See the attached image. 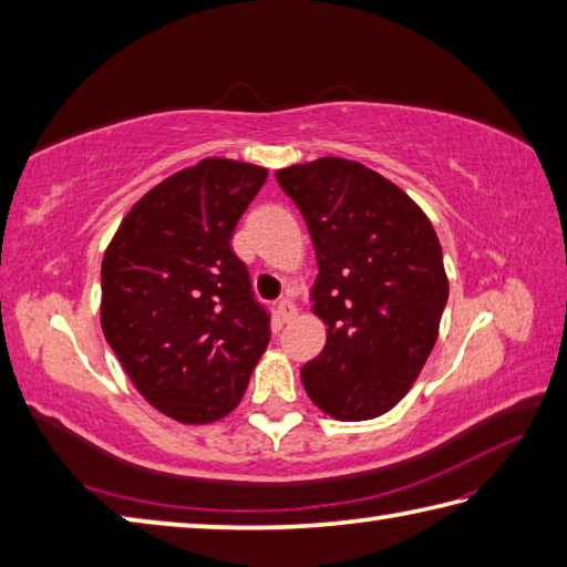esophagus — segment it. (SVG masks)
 Masks as SVG:
<instances>
[{
	"label": "esophagus",
	"instance_id": "obj_1",
	"mask_svg": "<svg viewBox=\"0 0 567 567\" xmlns=\"http://www.w3.org/2000/svg\"><path fill=\"white\" fill-rule=\"evenodd\" d=\"M277 315H280L282 321H290L297 317V307L290 302V299H280V305H277Z\"/></svg>",
	"mask_w": 567,
	"mask_h": 567
}]
</instances>
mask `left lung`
Returning <instances> with one entry per match:
<instances>
[{
  "label": "left lung",
  "mask_w": 567,
  "mask_h": 567,
  "mask_svg": "<svg viewBox=\"0 0 567 567\" xmlns=\"http://www.w3.org/2000/svg\"><path fill=\"white\" fill-rule=\"evenodd\" d=\"M307 220L319 275L309 292L327 343L302 385L327 415L359 423L403 401L435 347L450 282L425 210L383 174L321 157L277 169Z\"/></svg>",
  "instance_id": "8db88e82"
}]
</instances>
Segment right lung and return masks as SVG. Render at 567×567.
<instances>
[{"label": "right lung", "mask_w": 567, "mask_h": 567, "mask_svg": "<svg viewBox=\"0 0 567 567\" xmlns=\"http://www.w3.org/2000/svg\"><path fill=\"white\" fill-rule=\"evenodd\" d=\"M268 169L206 157L152 186L100 268V327L140 395L184 425L236 410L268 349L270 317L230 248Z\"/></svg>", "instance_id": "1"}]
</instances>
